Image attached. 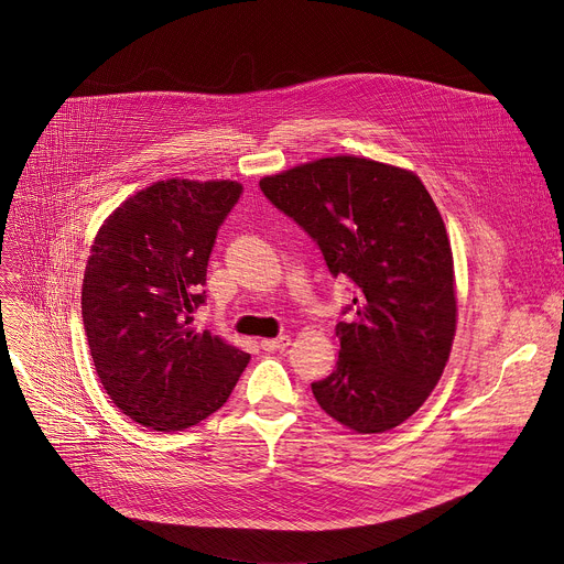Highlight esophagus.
I'll use <instances>...</instances> for the list:
<instances>
[{"instance_id":"34e87169","label":"esophagus","mask_w":564,"mask_h":564,"mask_svg":"<svg viewBox=\"0 0 564 564\" xmlns=\"http://www.w3.org/2000/svg\"><path fill=\"white\" fill-rule=\"evenodd\" d=\"M288 345H290V337L288 335L274 337V340H260V347L265 349V351H283Z\"/></svg>"}]
</instances>
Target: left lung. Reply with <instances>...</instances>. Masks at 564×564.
I'll return each mask as SVG.
<instances>
[{
	"instance_id": "obj_1",
	"label": "left lung",
	"mask_w": 564,
	"mask_h": 564,
	"mask_svg": "<svg viewBox=\"0 0 564 564\" xmlns=\"http://www.w3.org/2000/svg\"><path fill=\"white\" fill-rule=\"evenodd\" d=\"M260 191L356 285L340 356L313 394L356 433H386L429 399L456 335L454 253L417 174L330 156L260 178Z\"/></svg>"
}]
</instances>
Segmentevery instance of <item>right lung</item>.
<instances>
[{"mask_svg":"<svg viewBox=\"0 0 564 564\" xmlns=\"http://www.w3.org/2000/svg\"><path fill=\"white\" fill-rule=\"evenodd\" d=\"M240 195L238 181H159L112 210L90 247L82 290L90 356L112 403L147 429L199 424L249 362L193 326L217 229Z\"/></svg>","mask_w":564,"mask_h":564,"instance_id":"1","label":"right lung"}]
</instances>
